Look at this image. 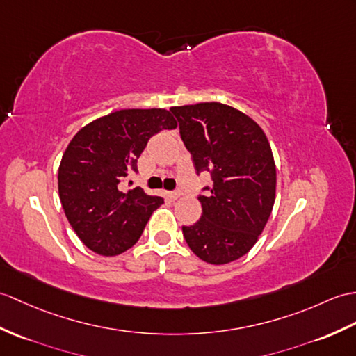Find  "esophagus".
I'll use <instances>...</instances> for the list:
<instances>
[{
  "mask_svg": "<svg viewBox=\"0 0 356 356\" xmlns=\"http://www.w3.org/2000/svg\"><path fill=\"white\" fill-rule=\"evenodd\" d=\"M180 195H181L180 191H170V193H167V197L170 198V200H177Z\"/></svg>",
  "mask_w": 356,
  "mask_h": 356,
  "instance_id": "esophagus-1",
  "label": "esophagus"
}]
</instances>
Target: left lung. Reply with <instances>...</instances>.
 I'll use <instances>...</instances> for the list:
<instances>
[{
    "label": "left lung",
    "instance_id": "1",
    "mask_svg": "<svg viewBox=\"0 0 356 356\" xmlns=\"http://www.w3.org/2000/svg\"><path fill=\"white\" fill-rule=\"evenodd\" d=\"M193 156L197 175L213 185L200 195L202 218L184 226L189 249L222 266L249 252L266 227L276 198V163L264 130L232 106L211 102L170 109Z\"/></svg>",
    "mask_w": 356,
    "mask_h": 356
}]
</instances>
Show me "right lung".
Returning <instances> with one entry per match:
<instances>
[{
    "label": "right lung",
    "instance_id": "1",
    "mask_svg": "<svg viewBox=\"0 0 356 356\" xmlns=\"http://www.w3.org/2000/svg\"><path fill=\"white\" fill-rule=\"evenodd\" d=\"M167 109H121L81 127L66 147L57 186L65 216L88 249L115 256L143 235L163 198L120 189L153 135L176 129Z\"/></svg>",
    "mask_w": 356,
    "mask_h": 356
}]
</instances>
